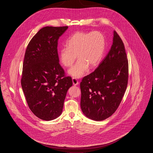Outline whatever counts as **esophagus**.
<instances>
[{"label":"esophagus","instance_id":"34e87169","mask_svg":"<svg viewBox=\"0 0 153 153\" xmlns=\"http://www.w3.org/2000/svg\"><path fill=\"white\" fill-rule=\"evenodd\" d=\"M72 82H73V84L74 85H78L79 84V81L77 79H76L75 78L72 79Z\"/></svg>","mask_w":153,"mask_h":153}]
</instances>
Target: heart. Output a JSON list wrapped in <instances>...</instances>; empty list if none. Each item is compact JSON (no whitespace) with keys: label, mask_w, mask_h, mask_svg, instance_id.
<instances>
[{"label":"heart","mask_w":153,"mask_h":153,"mask_svg":"<svg viewBox=\"0 0 153 153\" xmlns=\"http://www.w3.org/2000/svg\"><path fill=\"white\" fill-rule=\"evenodd\" d=\"M66 46L59 50V61L70 67L77 57L79 60L68 73L79 79L87 72L89 66L94 68L99 65L105 51V39L100 31H77L67 40Z\"/></svg>","instance_id":"obj_1"}]
</instances>
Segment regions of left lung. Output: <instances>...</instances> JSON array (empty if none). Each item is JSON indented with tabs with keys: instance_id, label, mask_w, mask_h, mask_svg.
I'll return each instance as SVG.
<instances>
[{
	"instance_id": "obj_1",
	"label": "left lung",
	"mask_w": 153,
	"mask_h": 153,
	"mask_svg": "<svg viewBox=\"0 0 153 153\" xmlns=\"http://www.w3.org/2000/svg\"><path fill=\"white\" fill-rule=\"evenodd\" d=\"M128 77V63L123 42L114 31L108 53L80 83V105L84 115L96 121L111 116L122 100Z\"/></svg>"
}]
</instances>
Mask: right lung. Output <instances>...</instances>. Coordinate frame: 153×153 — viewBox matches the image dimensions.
<instances>
[{
  "mask_svg": "<svg viewBox=\"0 0 153 153\" xmlns=\"http://www.w3.org/2000/svg\"><path fill=\"white\" fill-rule=\"evenodd\" d=\"M68 26H46L39 30L30 41L23 64L21 85L32 112L49 121L61 114L71 77L65 76L59 64L57 45L59 36Z\"/></svg>",
  "mask_w": 153,
  "mask_h": 153,
  "instance_id": "1",
  "label": "right lung"
}]
</instances>
